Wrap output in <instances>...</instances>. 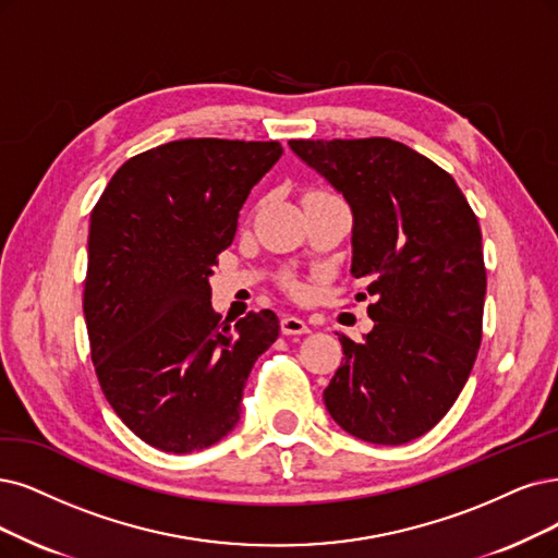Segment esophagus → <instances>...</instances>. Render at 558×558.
Instances as JSON below:
<instances>
[{
  "instance_id": "esophagus-1",
  "label": "esophagus",
  "mask_w": 558,
  "mask_h": 558,
  "mask_svg": "<svg viewBox=\"0 0 558 558\" xmlns=\"http://www.w3.org/2000/svg\"><path fill=\"white\" fill-rule=\"evenodd\" d=\"M280 331L284 336H303V333H311V326H307V322L301 317L287 315L280 319Z\"/></svg>"
}]
</instances>
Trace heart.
I'll return each mask as SVG.
<instances>
[{
  "label": "heart",
  "instance_id": "obj_1",
  "mask_svg": "<svg viewBox=\"0 0 558 558\" xmlns=\"http://www.w3.org/2000/svg\"><path fill=\"white\" fill-rule=\"evenodd\" d=\"M317 197H333V195L328 193V191H307V193H305V199H317ZM305 199H303V202H305ZM292 290H299L296 282L292 284Z\"/></svg>",
  "mask_w": 558,
  "mask_h": 558
}]
</instances>
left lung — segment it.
Returning <instances> with one entry per match:
<instances>
[{
  "instance_id": "1",
  "label": "left lung",
  "mask_w": 558,
  "mask_h": 558,
  "mask_svg": "<svg viewBox=\"0 0 558 558\" xmlns=\"http://www.w3.org/2000/svg\"><path fill=\"white\" fill-rule=\"evenodd\" d=\"M354 214L352 276L367 280L375 322L340 336L324 390L333 421L363 441L400 446L458 400L483 340L487 274L476 214L456 179L390 137L290 140Z\"/></svg>"
}]
</instances>
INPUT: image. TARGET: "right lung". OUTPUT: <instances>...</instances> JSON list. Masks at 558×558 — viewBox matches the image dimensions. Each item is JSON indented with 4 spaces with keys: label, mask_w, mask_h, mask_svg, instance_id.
I'll return each instance as SVG.
<instances>
[{
    "label": "right lung",
    "mask_w": 558,
    "mask_h": 558,
    "mask_svg": "<svg viewBox=\"0 0 558 558\" xmlns=\"http://www.w3.org/2000/svg\"><path fill=\"white\" fill-rule=\"evenodd\" d=\"M280 156L276 140L168 142L123 162L94 206L82 299L94 369L114 414L158 450L220 441L280 333L271 311L220 322L209 284Z\"/></svg>",
    "instance_id": "obj_1"
}]
</instances>
